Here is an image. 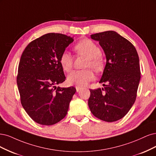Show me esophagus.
<instances>
[{
  "instance_id": "esophagus-1",
  "label": "esophagus",
  "mask_w": 156,
  "mask_h": 156,
  "mask_svg": "<svg viewBox=\"0 0 156 156\" xmlns=\"http://www.w3.org/2000/svg\"><path fill=\"white\" fill-rule=\"evenodd\" d=\"M76 91H77V92H79V91H80V90H81V89H82V88H81V87H80L76 86Z\"/></svg>"
}]
</instances>
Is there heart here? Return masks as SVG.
I'll list each match as a JSON object with an SVG mask.
<instances>
[{
  "mask_svg": "<svg viewBox=\"0 0 156 156\" xmlns=\"http://www.w3.org/2000/svg\"><path fill=\"white\" fill-rule=\"evenodd\" d=\"M79 54L87 58L84 68H91L94 71H99L103 67V59L101 57V50L92 40L83 39L80 41L74 47ZM60 64L65 72H70L73 66V58L71 53L65 51L60 56ZM94 79L93 73L91 70L74 71L69 74L67 82L71 85H76L84 87Z\"/></svg>",
  "mask_w": 156,
  "mask_h": 156,
  "instance_id": "obj_1",
  "label": "heart"
}]
</instances>
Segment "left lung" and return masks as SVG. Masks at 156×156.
I'll list each match as a JSON object with an SVG mask.
<instances>
[{
  "instance_id": "1",
  "label": "left lung",
  "mask_w": 156,
  "mask_h": 156,
  "mask_svg": "<svg viewBox=\"0 0 156 156\" xmlns=\"http://www.w3.org/2000/svg\"><path fill=\"white\" fill-rule=\"evenodd\" d=\"M99 42L106 64L99 83L104 87L90 89L89 108L94 117L106 122L122 119L132 107L140 78L137 52L128 40L115 31L91 35Z\"/></svg>"
}]
</instances>
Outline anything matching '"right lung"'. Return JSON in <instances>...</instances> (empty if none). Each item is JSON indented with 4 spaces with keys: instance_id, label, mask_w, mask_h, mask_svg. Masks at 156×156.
Segmentation results:
<instances>
[{
    "instance_id": "add662e5",
    "label": "right lung",
    "mask_w": 156,
    "mask_h": 156,
    "mask_svg": "<svg viewBox=\"0 0 156 156\" xmlns=\"http://www.w3.org/2000/svg\"><path fill=\"white\" fill-rule=\"evenodd\" d=\"M73 37L48 33L34 40L20 59L17 83L23 108L35 122L53 125L67 113L76 90L56 87L65 80L60 56Z\"/></svg>"
}]
</instances>
